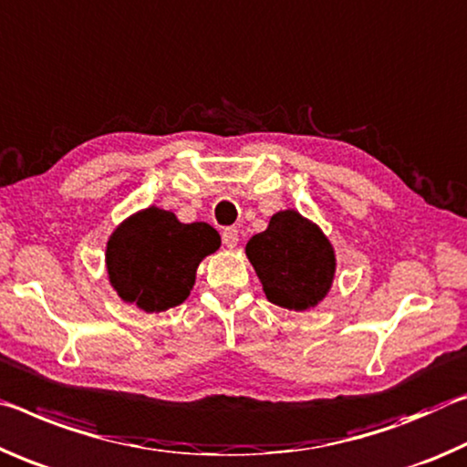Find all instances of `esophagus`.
I'll use <instances>...</instances> for the list:
<instances>
[{"label":"esophagus","mask_w":467,"mask_h":467,"mask_svg":"<svg viewBox=\"0 0 467 467\" xmlns=\"http://www.w3.org/2000/svg\"><path fill=\"white\" fill-rule=\"evenodd\" d=\"M221 240H223L227 248H235V246H238V229L225 227L223 232H221Z\"/></svg>","instance_id":"esophagus-1"}]
</instances>
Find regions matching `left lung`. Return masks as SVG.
Here are the masks:
<instances>
[{
    "mask_svg": "<svg viewBox=\"0 0 467 467\" xmlns=\"http://www.w3.org/2000/svg\"><path fill=\"white\" fill-rule=\"evenodd\" d=\"M246 256L266 300L296 312L325 300L337 266L323 229L294 209L275 213L269 227L248 240Z\"/></svg>",
    "mask_w": 467,
    "mask_h": 467,
    "instance_id": "obj_1",
    "label": "left lung"
}]
</instances>
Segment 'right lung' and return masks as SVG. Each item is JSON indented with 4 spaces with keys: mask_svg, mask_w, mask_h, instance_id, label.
Masks as SVG:
<instances>
[{
    "mask_svg": "<svg viewBox=\"0 0 467 467\" xmlns=\"http://www.w3.org/2000/svg\"><path fill=\"white\" fill-rule=\"evenodd\" d=\"M219 246L217 229L204 221L182 223L171 211L149 206L121 221L107 240V277L124 302L163 312L186 300L198 265Z\"/></svg>",
    "mask_w": 467,
    "mask_h": 467,
    "instance_id": "1",
    "label": "right lung"
}]
</instances>
